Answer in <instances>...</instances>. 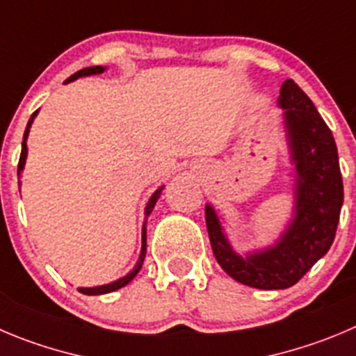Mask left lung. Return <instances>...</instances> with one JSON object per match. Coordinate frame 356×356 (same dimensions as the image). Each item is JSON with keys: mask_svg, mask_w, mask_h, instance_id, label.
Instances as JSON below:
<instances>
[{"mask_svg": "<svg viewBox=\"0 0 356 356\" xmlns=\"http://www.w3.org/2000/svg\"><path fill=\"white\" fill-rule=\"evenodd\" d=\"M277 103L284 108L298 175L297 214L286 234L275 248L242 258L232 251L214 209L205 207V223L218 264L235 281L258 290L293 286L327 254L344 200L337 145L314 103L291 79L281 86Z\"/></svg>", "mask_w": 356, "mask_h": 356, "instance_id": "8db88e82", "label": "left lung"}]
</instances>
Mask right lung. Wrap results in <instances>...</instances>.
Instances as JSON below:
<instances>
[{"instance_id":"1","label":"right lung","mask_w":356,"mask_h":356,"mask_svg":"<svg viewBox=\"0 0 356 356\" xmlns=\"http://www.w3.org/2000/svg\"><path fill=\"white\" fill-rule=\"evenodd\" d=\"M103 70H105V68H103V66H89V68L79 70L77 73H73L72 77H68V81H66V82H72V81H75V79H79V77H84V75H95V73H102ZM35 115H36V112H33L31 119H29V121H28V128H26V131H24V140H22L21 158H19V165H17V175L21 174L22 167H24L26 154H28V147H26V138H28L29 126H31L33 118H35ZM161 189L163 188H159L158 191H156V193L151 197V200H149L147 207H145V214H151L152 207H154V204H156V202H158L159 193H161ZM145 248H147V244H145V225H144V230H142V253H140V260H138L137 267L133 268V270L129 272V274L126 275V277L119 279V281H115V283L105 284V286H96V288H79V291H81V293H84V295H102V293H111V291H115V290H119V288L126 286V284H128L129 281H131V279L138 274V270H140L142 261H144V257H145Z\"/></svg>"}]
</instances>
